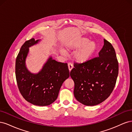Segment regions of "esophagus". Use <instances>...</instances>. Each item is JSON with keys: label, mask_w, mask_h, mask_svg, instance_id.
I'll use <instances>...</instances> for the list:
<instances>
[{"label": "esophagus", "mask_w": 132, "mask_h": 132, "mask_svg": "<svg viewBox=\"0 0 132 132\" xmlns=\"http://www.w3.org/2000/svg\"><path fill=\"white\" fill-rule=\"evenodd\" d=\"M68 69H69V70L70 71L71 70V69H72L73 68V64L71 63H69V64H68Z\"/></svg>", "instance_id": "1"}]
</instances>
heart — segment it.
I'll list each match as a JSON object with an SVG mask.
<instances>
[{
  "instance_id": "obj_1",
  "label": "heart",
  "mask_w": 132,
  "mask_h": 132,
  "mask_svg": "<svg viewBox=\"0 0 132 132\" xmlns=\"http://www.w3.org/2000/svg\"><path fill=\"white\" fill-rule=\"evenodd\" d=\"M65 47L70 52L78 50L74 54V59L77 63H84L89 61L93 56L97 49V45L95 42L90 41L87 38L82 37L66 43ZM59 51L62 55H67L66 51L63 48H61Z\"/></svg>"
}]
</instances>
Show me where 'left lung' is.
I'll return each instance as SVG.
<instances>
[{
  "label": "left lung",
  "mask_w": 132,
  "mask_h": 132,
  "mask_svg": "<svg viewBox=\"0 0 132 132\" xmlns=\"http://www.w3.org/2000/svg\"><path fill=\"white\" fill-rule=\"evenodd\" d=\"M96 58L85 63L75 64L70 71L74 82L75 98L86 106H95L110 96L116 82L118 63L115 50L109 41Z\"/></svg>",
  "instance_id": "8db88e82"
}]
</instances>
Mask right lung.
<instances>
[{
	"label": "right lung",
	"instance_id": "1",
	"mask_svg": "<svg viewBox=\"0 0 132 132\" xmlns=\"http://www.w3.org/2000/svg\"><path fill=\"white\" fill-rule=\"evenodd\" d=\"M40 41L33 38L23 43L16 59L15 75L23 97L34 105L45 106L56 100L63 82L69 77V71L67 63L58 62L51 56L38 73L28 70L26 59L29 48Z\"/></svg>",
	"mask_w": 132,
	"mask_h": 132
}]
</instances>
